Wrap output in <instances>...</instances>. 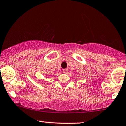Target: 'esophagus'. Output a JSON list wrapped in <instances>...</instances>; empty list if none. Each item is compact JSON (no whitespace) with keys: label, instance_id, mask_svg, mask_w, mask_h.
<instances>
[{"label":"esophagus","instance_id":"1","mask_svg":"<svg viewBox=\"0 0 126 126\" xmlns=\"http://www.w3.org/2000/svg\"><path fill=\"white\" fill-rule=\"evenodd\" d=\"M63 72L64 73H65V74L67 73V72H68V69H63Z\"/></svg>","mask_w":126,"mask_h":126}]
</instances>
